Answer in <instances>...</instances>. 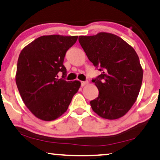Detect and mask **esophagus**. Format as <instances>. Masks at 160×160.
I'll use <instances>...</instances> for the list:
<instances>
[{"label": "esophagus", "mask_w": 160, "mask_h": 160, "mask_svg": "<svg viewBox=\"0 0 160 160\" xmlns=\"http://www.w3.org/2000/svg\"><path fill=\"white\" fill-rule=\"evenodd\" d=\"M88 84V81H82V82H81V86L82 87L85 86V85H86Z\"/></svg>", "instance_id": "34e87169"}]
</instances>
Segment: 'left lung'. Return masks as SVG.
I'll return each instance as SVG.
<instances>
[{"label":"left lung","mask_w":160,"mask_h":160,"mask_svg":"<svg viewBox=\"0 0 160 160\" xmlns=\"http://www.w3.org/2000/svg\"><path fill=\"white\" fill-rule=\"evenodd\" d=\"M78 39L89 60L103 71L92 80L99 90L98 97L90 101L92 109L109 120L122 117L137 101L142 86L143 70L137 52L111 33L80 36Z\"/></svg>","instance_id":"1"}]
</instances>
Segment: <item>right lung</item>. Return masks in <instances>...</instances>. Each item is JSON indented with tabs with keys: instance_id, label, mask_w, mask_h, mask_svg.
Listing matches in <instances>:
<instances>
[{
	"instance_id": "obj_1",
	"label": "right lung",
	"mask_w": 160,
	"mask_h": 160,
	"mask_svg": "<svg viewBox=\"0 0 160 160\" xmlns=\"http://www.w3.org/2000/svg\"><path fill=\"white\" fill-rule=\"evenodd\" d=\"M78 36H42L21 50L16 82L23 103L36 117L49 121L60 117L68 110L80 81L59 79L67 75L63 65L66 52Z\"/></svg>"
}]
</instances>
